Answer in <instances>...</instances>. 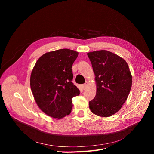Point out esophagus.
Wrapping results in <instances>:
<instances>
[{"mask_svg": "<svg viewBox=\"0 0 154 154\" xmlns=\"http://www.w3.org/2000/svg\"><path fill=\"white\" fill-rule=\"evenodd\" d=\"M88 82H85V83H84V84H83V85H82V88H83V90H85L86 88H87V86H88Z\"/></svg>", "mask_w": 154, "mask_h": 154, "instance_id": "34e87169", "label": "esophagus"}]
</instances>
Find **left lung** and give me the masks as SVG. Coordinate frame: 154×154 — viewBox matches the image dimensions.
I'll return each instance as SVG.
<instances>
[{"label": "left lung", "instance_id": "8db88e82", "mask_svg": "<svg viewBox=\"0 0 154 154\" xmlns=\"http://www.w3.org/2000/svg\"><path fill=\"white\" fill-rule=\"evenodd\" d=\"M95 74L96 94L89 109L100 117H109L124 104L132 87V77L125 60L109 51L87 53Z\"/></svg>", "mask_w": 154, "mask_h": 154}]
</instances>
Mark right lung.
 <instances>
[{"label": "right lung", "mask_w": 154, "mask_h": 154, "mask_svg": "<svg viewBox=\"0 0 154 154\" xmlns=\"http://www.w3.org/2000/svg\"><path fill=\"white\" fill-rule=\"evenodd\" d=\"M78 52L69 49L44 54L37 60L30 77L36 103L45 114L62 119L72 110V98L80 94L72 82V66Z\"/></svg>", "instance_id": "1"}]
</instances>
